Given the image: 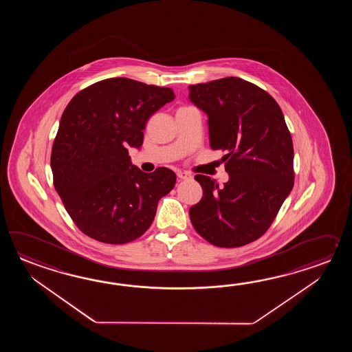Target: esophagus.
I'll return each mask as SVG.
<instances>
[{"instance_id":"34e87169","label":"esophagus","mask_w":352,"mask_h":352,"mask_svg":"<svg viewBox=\"0 0 352 352\" xmlns=\"http://www.w3.org/2000/svg\"><path fill=\"white\" fill-rule=\"evenodd\" d=\"M177 177H179V179H192V176H191L190 173H184V171H179V173H177Z\"/></svg>"}]
</instances>
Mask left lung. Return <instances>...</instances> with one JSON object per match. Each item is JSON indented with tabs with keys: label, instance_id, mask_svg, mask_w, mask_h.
<instances>
[{
	"label": "left lung",
	"instance_id": "obj_1",
	"mask_svg": "<svg viewBox=\"0 0 352 352\" xmlns=\"http://www.w3.org/2000/svg\"><path fill=\"white\" fill-rule=\"evenodd\" d=\"M208 114L210 147L223 150L229 181L196 175L202 199L190 208L195 230L212 245L243 247L261 238L293 188V142L282 109L265 90L229 76L188 87Z\"/></svg>",
	"mask_w": 352,
	"mask_h": 352
}]
</instances>
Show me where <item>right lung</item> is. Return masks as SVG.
Returning <instances> with one entry per match:
<instances>
[{"instance_id": "1", "label": "right lung", "mask_w": 352, "mask_h": 352, "mask_svg": "<svg viewBox=\"0 0 352 352\" xmlns=\"http://www.w3.org/2000/svg\"><path fill=\"white\" fill-rule=\"evenodd\" d=\"M173 99L171 88L111 78L91 84L69 102L50 166L56 192L85 235L126 244L150 228L176 175L166 167L143 173L132 165L128 147L142 146L147 120Z\"/></svg>"}]
</instances>
